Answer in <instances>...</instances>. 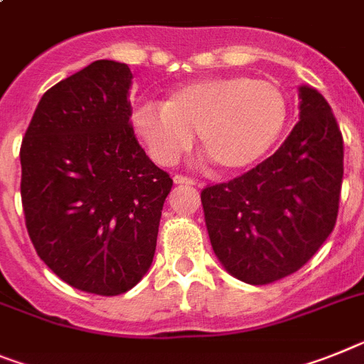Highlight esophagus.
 Segmentation results:
<instances>
[{
  "instance_id": "1",
  "label": "esophagus",
  "mask_w": 364,
  "mask_h": 364,
  "mask_svg": "<svg viewBox=\"0 0 364 364\" xmlns=\"http://www.w3.org/2000/svg\"><path fill=\"white\" fill-rule=\"evenodd\" d=\"M175 184L178 186H195L197 182H195L193 178H189V176H184V175H175Z\"/></svg>"
}]
</instances>
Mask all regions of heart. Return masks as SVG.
Instances as JSON below:
<instances>
[{
	"mask_svg": "<svg viewBox=\"0 0 364 364\" xmlns=\"http://www.w3.org/2000/svg\"><path fill=\"white\" fill-rule=\"evenodd\" d=\"M287 116V99L274 82L226 75L186 82L166 102H144L132 114V125L161 166L188 151L195 130L213 169L239 173L271 151Z\"/></svg>",
	"mask_w": 364,
	"mask_h": 364,
	"instance_id": "heart-1",
	"label": "heart"
}]
</instances>
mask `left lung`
Here are the masks:
<instances>
[{
  "label": "left lung",
  "mask_w": 364,
  "mask_h": 364,
  "mask_svg": "<svg viewBox=\"0 0 364 364\" xmlns=\"http://www.w3.org/2000/svg\"><path fill=\"white\" fill-rule=\"evenodd\" d=\"M298 99L300 121L272 156L200 193L213 252L245 284H272L296 272L337 220L343 134L322 93L300 86Z\"/></svg>",
  "instance_id": "obj_1"
}]
</instances>
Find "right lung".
<instances>
[{
	"label": "right lung",
	"mask_w": 364,
	"mask_h": 364,
	"mask_svg": "<svg viewBox=\"0 0 364 364\" xmlns=\"http://www.w3.org/2000/svg\"><path fill=\"white\" fill-rule=\"evenodd\" d=\"M132 73L95 60L40 99L21 141V204L36 254L62 282L116 296L154 257L173 178L130 125Z\"/></svg>",
	"instance_id": "obj_1"
}]
</instances>
